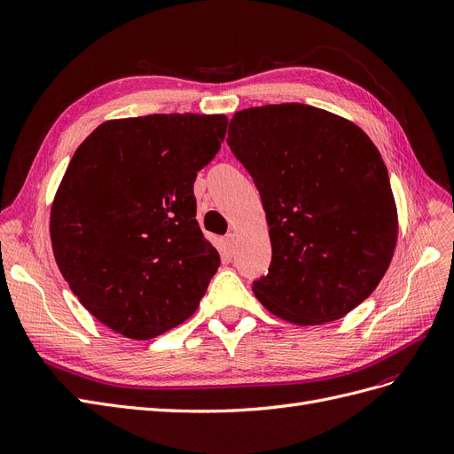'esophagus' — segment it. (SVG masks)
<instances>
[{"label": "esophagus", "instance_id": "34e87169", "mask_svg": "<svg viewBox=\"0 0 454 454\" xmlns=\"http://www.w3.org/2000/svg\"><path fill=\"white\" fill-rule=\"evenodd\" d=\"M223 240H225V246H227V248H229V250H232V248H235V244H237V235H235V232H227Z\"/></svg>", "mask_w": 454, "mask_h": 454}]
</instances>
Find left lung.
<instances>
[{
    "label": "left lung",
    "instance_id": "8db88e82",
    "mask_svg": "<svg viewBox=\"0 0 454 454\" xmlns=\"http://www.w3.org/2000/svg\"><path fill=\"white\" fill-rule=\"evenodd\" d=\"M227 144L267 214L272 261L254 282L261 305L318 325L373 294L395 250L397 210L369 136L320 107L270 104L232 115Z\"/></svg>",
    "mask_w": 454,
    "mask_h": 454
}]
</instances>
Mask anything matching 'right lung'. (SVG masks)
Returning a JSON list of instances; mask_svg holds the SVG:
<instances>
[{"mask_svg": "<svg viewBox=\"0 0 454 454\" xmlns=\"http://www.w3.org/2000/svg\"><path fill=\"white\" fill-rule=\"evenodd\" d=\"M225 115L106 121L77 147L51 208V242L96 320L147 340L199 309L219 254L199 227L193 184L222 147Z\"/></svg>", "mask_w": 454, "mask_h": 454, "instance_id": "1", "label": "right lung"}]
</instances>
